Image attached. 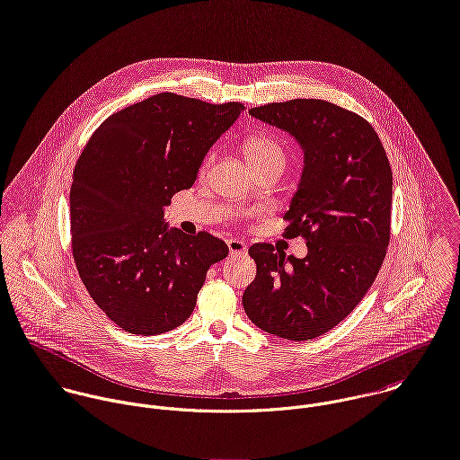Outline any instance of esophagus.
Segmentation results:
<instances>
[{"label": "esophagus", "mask_w": 460, "mask_h": 460, "mask_svg": "<svg viewBox=\"0 0 460 460\" xmlns=\"http://www.w3.org/2000/svg\"><path fill=\"white\" fill-rule=\"evenodd\" d=\"M227 247H229L231 254H245L247 252V245L238 238H229Z\"/></svg>", "instance_id": "1"}]
</instances>
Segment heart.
<instances>
[{
    "mask_svg": "<svg viewBox=\"0 0 460 460\" xmlns=\"http://www.w3.org/2000/svg\"><path fill=\"white\" fill-rule=\"evenodd\" d=\"M242 149H243V155L247 159V163L251 164L252 170L256 168H261V166H267V164H278V166H285V149L283 146L270 135L267 133H252L249 135L243 144H242ZM213 157H208L206 163H204V170L211 164Z\"/></svg>",
    "mask_w": 460,
    "mask_h": 460,
    "instance_id": "b5f03b06",
    "label": "heart"
}]
</instances>
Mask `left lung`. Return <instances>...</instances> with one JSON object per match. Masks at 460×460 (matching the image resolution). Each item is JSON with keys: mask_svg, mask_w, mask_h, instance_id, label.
Listing matches in <instances>:
<instances>
[{"mask_svg": "<svg viewBox=\"0 0 460 460\" xmlns=\"http://www.w3.org/2000/svg\"><path fill=\"white\" fill-rule=\"evenodd\" d=\"M301 144L305 168L287 229L307 243V256H287L270 243L249 247L256 278L243 309L261 331L307 341L341 323L372 287L390 243L392 168L361 115L322 99H292L251 108Z\"/></svg>", "mask_w": 460, "mask_h": 460, "instance_id": "8db88e82", "label": "left lung"}]
</instances>
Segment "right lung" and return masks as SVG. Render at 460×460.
<instances>
[{
	"mask_svg": "<svg viewBox=\"0 0 460 460\" xmlns=\"http://www.w3.org/2000/svg\"><path fill=\"white\" fill-rule=\"evenodd\" d=\"M242 110L164 92L115 111L86 142L70 188L72 254L122 331L157 336L182 325L209 267L227 256L224 240L170 231L163 217Z\"/></svg>",
	"mask_w": 460,
	"mask_h": 460,
	"instance_id": "right-lung-1",
	"label": "right lung"
}]
</instances>
